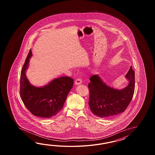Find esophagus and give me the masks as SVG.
<instances>
[{
	"instance_id": "1",
	"label": "esophagus",
	"mask_w": 155,
	"mask_h": 155,
	"mask_svg": "<svg viewBox=\"0 0 155 155\" xmlns=\"http://www.w3.org/2000/svg\"><path fill=\"white\" fill-rule=\"evenodd\" d=\"M81 83H82V80L80 79H77L76 81H75V84L76 85H80Z\"/></svg>"
}]
</instances>
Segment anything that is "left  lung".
I'll return each mask as SVG.
<instances>
[{
	"label": "left lung",
	"mask_w": 155,
	"mask_h": 155,
	"mask_svg": "<svg viewBox=\"0 0 155 155\" xmlns=\"http://www.w3.org/2000/svg\"><path fill=\"white\" fill-rule=\"evenodd\" d=\"M128 85L124 89H115L107 85L99 75H94L88 85L89 105L92 113L104 118L124 112L131 101L135 91V71L131 66L126 74Z\"/></svg>",
	"instance_id": "obj_1"
}]
</instances>
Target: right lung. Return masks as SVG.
Wrapping results in <instances>:
<instances>
[{
	"label": "right lung",
	"mask_w": 155,
	"mask_h": 155,
	"mask_svg": "<svg viewBox=\"0 0 155 155\" xmlns=\"http://www.w3.org/2000/svg\"><path fill=\"white\" fill-rule=\"evenodd\" d=\"M31 56L30 49L20 74V97L33 115L50 118L63 109L68 95L73 87L74 80L69 77L64 76L55 78L43 86L31 85L26 76Z\"/></svg>",
	"instance_id": "obj_1"
}]
</instances>
